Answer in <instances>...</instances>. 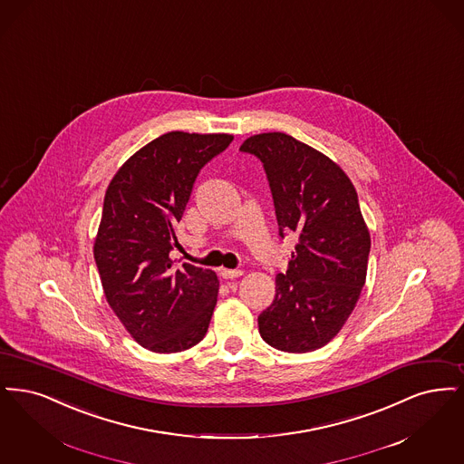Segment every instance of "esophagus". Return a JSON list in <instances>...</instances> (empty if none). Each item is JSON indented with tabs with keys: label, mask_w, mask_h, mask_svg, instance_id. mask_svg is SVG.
Listing matches in <instances>:
<instances>
[{
	"label": "esophagus",
	"mask_w": 464,
	"mask_h": 464,
	"mask_svg": "<svg viewBox=\"0 0 464 464\" xmlns=\"http://www.w3.org/2000/svg\"><path fill=\"white\" fill-rule=\"evenodd\" d=\"M220 276H222L223 279H237V277H241L242 270H230V268H222L220 270Z\"/></svg>",
	"instance_id": "obj_1"
}]
</instances>
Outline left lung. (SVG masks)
Instances as JSON below:
<instances>
[{
	"label": "left lung",
	"instance_id": "left-lung-1",
	"mask_svg": "<svg viewBox=\"0 0 464 464\" xmlns=\"http://www.w3.org/2000/svg\"><path fill=\"white\" fill-rule=\"evenodd\" d=\"M241 150L263 162L281 237L298 236L260 334L283 352H314L340 333L365 284L371 236L357 190L336 162L285 133L253 135Z\"/></svg>",
	"mask_w": 464,
	"mask_h": 464
}]
</instances>
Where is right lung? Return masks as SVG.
Listing matches in <instances>:
<instances>
[{
  "instance_id": "add662e5",
  "label": "right lung",
  "mask_w": 464,
  "mask_h": 464,
  "mask_svg": "<svg viewBox=\"0 0 464 464\" xmlns=\"http://www.w3.org/2000/svg\"><path fill=\"white\" fill-rule=\"evenodd\" d=\"M232 140L227 133H164L124 162L107 187L93 246L102 287L131 338L150 352L188 350L206 336L217 274L190 263L175 268L169 253L202 166Z\"/></svg>"
}]
</instances>
